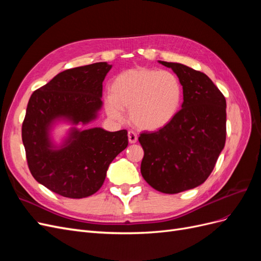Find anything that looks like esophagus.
<instances>
[{
    "instance_id": "1",
    "label": "esophagus",
    "mask_w": 261,
    "mask_h": 261,
    "mask_svg": "<svg viewBox=\"0 0 261 261\" xmlns=\"http://www.w3.org/2000/svg\"><path fill=\"white\" fill-rule=\"evenodd\" d=\"M137 139H138L137 134L132 132V130H129V132H128V141H129V144H135V143H137Z\"/></svg>"
}]
</instances>
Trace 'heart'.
I'll list each match as a JSON object with an SVG mask.
<instances>
[{"instance_id":"1","label":"heart","mask_w":261,"mask_h":261,"mask_svg":"<svg viewBox=\"0 0 261 261\" xmlns=\"http://www.w3.org/2000/svg\"><path fill=\"white\" fill-rule=\"evenodd\" d=\"M111 98L106 111L113 120H122V109L129 121L141 129L155 130L167 126L177 114L183 90L178 78L168 70L143 66L118 74L110 87Z\"/></svg>"}]
</instances>
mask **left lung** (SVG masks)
<instances>
[{"label":"left lung","mask_w":261,"mask_h":261,"mask_svg":"<svg viewBox=\"0 0 261 261\" xmlns=\"http://www.w3.org/2000/svg\"><path fill=\"white\" fill-rule=\"evenodd\" d=\"M172 68L183 86V105L175 117L153 133L140 134V172L158 192L177 194L201 185L225 145L226 101L210 78L179 63Z\"/></svg>","instance_id":"1"}]
</instances>
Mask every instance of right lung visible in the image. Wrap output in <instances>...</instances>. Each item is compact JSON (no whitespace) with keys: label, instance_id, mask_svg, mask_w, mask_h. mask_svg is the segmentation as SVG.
<instances>
[{"label":"right lung","instance_id":"add662e5","mask_svg":"<svg viewBox=\"0 0 261 261\" xmlns=\"http://www.w3.org/2000/svg\"><path fill=\"white\" fill-rule=\"evenodd\" d=\"M112 65L107 62L66 69L29 99L21 138L28 168L38 183L67 198H85L103 184L109 165L128 145L127 130L75 125L94 121L102 108V83ZM60 120L74 125L61 146L49 132Z\"/></svg>","mask_w":261,"mask_h":261}]
</instances>
